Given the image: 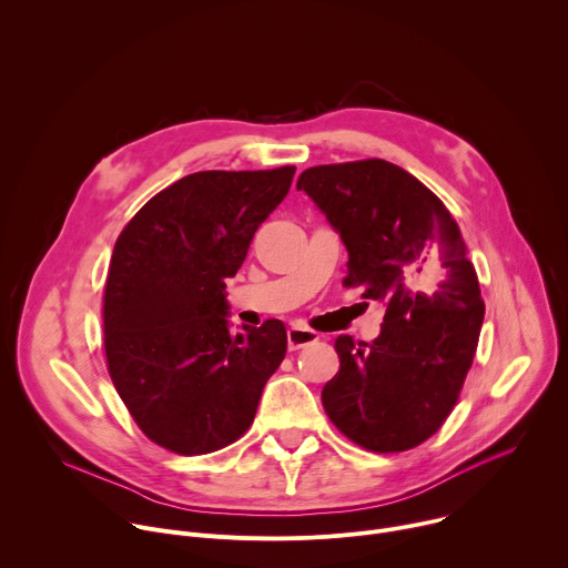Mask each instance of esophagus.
<instances>
[{"instance_id": "34e87169", "label": "esophagus", "mask_w": 568, "mask_h": 568, "mask_svg": "<svg viewBox=\"0 0 568 568\" xmlns=\"http://www.w3.org/2000/svg\"><path fill=\"white\" fill-rule=\"evenodd\" d=\"M314 342H318V335L314 331H307V328H290L287 331V348L290 351L305 348V346H310Z\"/></svg>"}]
</instances>
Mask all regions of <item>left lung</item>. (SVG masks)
Segmentation results:
<instances>
[{"label": "left lung", "instance_id": "1", "mask_svg": "<svg viewBox=\"0 0 568 568\" xmlns=\"http://www.w3.org/2000/svg\"><path fill=\"white\" fill-rule=\"evenodd\" d=\"M296 189L346 245V285L386 305L373 344L335 342L339 373L321 390L323 409L364 449H412L452 414L483 326L460 229L423 182L384 159L307 169Z\"/></svg>", "mask_w": 568, "mask_h": 568}]
</instances>
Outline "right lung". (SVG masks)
<instances>
[{
    "label": "right lung",
    "instance_id": "obj_1",
    "mask_svg": "<svg viewBox=\"0 0 568 568\" xmlns=\"http://www.w3.org/2000/svg\"><path fill=\"white\" fill-rule=\"evenodd\" d=\"M294 171L186 175L116 240L103 298L110 377L141 432L175 454H209L245 434L285 357L278 318L229 333L224 281Z\"/></svg>",
    "mask_w": 568,
    "mask_h": 568
}]
</instances>
